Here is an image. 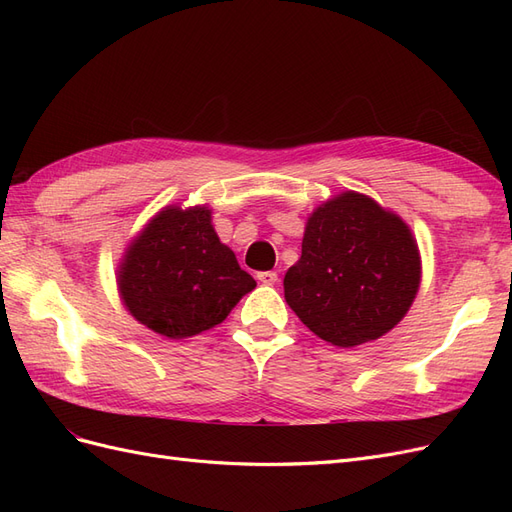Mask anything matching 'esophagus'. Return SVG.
Returning <instances> with one entry per match:
<instances>
[{
    "label": "esophagus",
    "mask_w": 512,
    "mask_h": 512,
    "mask_svg": "<svg viewBox=\"0 0 512 512\" xmlns=\"http://www.w3.org/2000/svg\"><path fill=\"white\" fill-rule=\"evenodd\" d=\"M256 277H258L262 284H267V286H273L277 282V273L275 271H260Z\"/></svg>",
    "instance_id": "1"
}]
</instances>
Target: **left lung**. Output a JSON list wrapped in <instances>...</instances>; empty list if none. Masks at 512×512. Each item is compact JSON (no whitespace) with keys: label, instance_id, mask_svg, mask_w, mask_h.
Wrapping results in <instances>:
<instances>
[{"label":"left lung","instance_id":"obj_1","mask_svg":"<svg viewBox=\"0 0 512 512\" xmlns=\"http://www.w3.org/2000/svg\"><path fill=\"white\" fill-rule=\"evenodd\" d=\"M421 286V256L408 224L359 192H342L307 218L301 258L284 297L324 342L354 348L389 333Z\"/></svg>","mask_w":512,"mask_h":512}]
</instances>
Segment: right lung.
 I'll use <instances>...</instances> for the list:
<instances>
[{
  "label": "right lung",
  "mask_w": 512,
  "mask_h": 512,
  "mask_svg": "<svg viewBox=\"0 0 512 512\" xmlns=\"http://www.w3.org/2000/svg\"><path fill=\"white\" fill-rule=\"evenodd\" d=\"M117 284L128 312L168 339L213 329L256 288L200 205H170L151 218L126 250Z\"/></svg>",
  "instance_id": "add662e5"
}]
</instances>
